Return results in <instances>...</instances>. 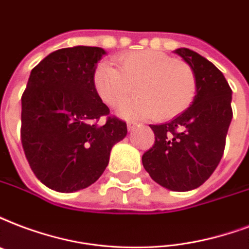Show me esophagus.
<instances>
[{
    "label": "esophagus",
    "mask_w": 249,
    "mask_h": 249,
    "mask_svg": "<svg viewBox=\"0 0 249 249\" xmlns=\"http://www.w3.org/2000/svg\"><path fill=\"white\" fill-rule=\"evenodd\" d=\"M126 126H128V130L130 132V130H133L134 128H137L138 124L137 123H134V121H128V123H126Z\"/></svg>",
    "instance_id": "1"
}]
</instances>
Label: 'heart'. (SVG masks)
Segmentation results:
<instances>
[{"instance_id": "b5f03b06", "label": "heart", "mask_w": 249, "mask_h": 249, "mask_svg": "<svg viewBox=\"0 0 249 249\" xmlns=\"http://www.w3.org/2000/svg\"><path fill=\"white\" fill-rule=\"evenodd\" d=\"M116 64L117 68L100 62L92 73V85L102 102L111 108L124 103L134 87L138 96L120 108L123 116L172 120L196 98V74L187 62L146 49L120 54Z\"/></svg>"}]
</instances>
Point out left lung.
<instances>
[{"mask_svg":"<svg viewBox=\"0 0 249 249\" xmlns=\"http://www.w3.org/2000/svg\"><path fill=\"white\" fill-rule=\"evenodd\" d=\"M175 52L196 74V98L170 123L150 125L155 142L142 155V164L155 183L185 192L202 185L221 162L232 119V91L205 57L188 48Z\"/></svg>","mask_w":249,"mask_h":249,"instance_id":"obj_1","label":"left lung"}]
</instances>
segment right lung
Instances as JSON below:
<instances>
[{"mask_svg":"<svg viewBox=\"0 0 249 249\" xmlns=\"http://www.w3.org/2000/svg\"><path fill=\"white\" fill-rule=\"evenodd\" d=\"M104 54L103 48L83 45L52 52L31 70L22 95L24 154L36 178L57 192L94 184L108 166L112 146L128 133L92 85Z\"/></svg>","mask_w":249,"mask_h":249,"instance_id":"right-lung-1","label":"right lung"}]
</instances>
